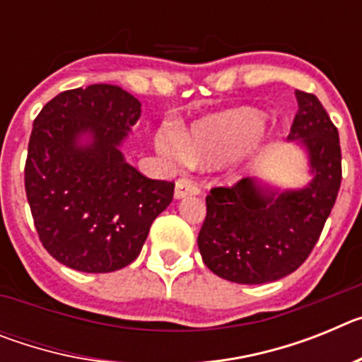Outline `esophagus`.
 I'll list each match as a JSON object with an SVG mask.
<instances>
[{"label":"esophagus","mask_w":362,"mask_h":362,"mask_svg":"<svg viewBox=\"0 0 362 362\" xmlns=\"http://www.w3.org/2000/svg\"><path fill=\"white\" fill-rule=\"evenodd\" d=\"M197 194H199V187H197L192 179L179 177L177 181H175V199H183V197L188 196H197Z\"/></svg>","instance_id":"34e87169"}]
</instances>
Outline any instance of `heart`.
<instances>
[{"instance_id":"heart-1","label":"heart","mask_w":362,"mask_h":362,"mask_svg":"<svg viewBox=\"0 0 362 362\" xmlns=\"http://www.w3.org/2000/svg\"><path fill=\"white\" fill-rule=\"evenodd\" d=\"M263 114L252 108H233L206 117L190 129L185 139L177 132L158 136V148L179 161L217 163L230 158L264 130Z\"/></svg>"}]
</instances>
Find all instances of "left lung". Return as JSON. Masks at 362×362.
<instances>
[{
  "label": "left lung",
  "instance_id": "obj_1",
  "mask_svg": "<svg viewBox=\"0 0 362 362\" xmlns=\"http://www.w3.org/2000/svg\"><path fill=\"white\" fill-rule=\"evenodd\" d=\"M288 139L308 152L313 179L299 190L276 192L245 177L206 196L197 235L203 263L226 281L263 284L296 272L308 259L337 199L343 170L339 132L321 101L296 90Z\"/></svg>",
  "mask_w": 362,
  "mask_h": 362
}]
</instances>
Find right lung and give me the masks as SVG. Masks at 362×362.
I'll use <instances>...</instances> for the list:
<instances>
[{"label": "right lung", "mask_w": 362, "mask_h": 362, "mask_svg": "<svg viewBox=\"0 0 362 362\" xmlns=\"http://www.w3.org/2000/svg\"><path fill=\"white\" fill-rule=\"evenodd\" d=\"M141 103L116 85L57 94L34 119L25 192L45 250L72 270L107 274L139 255L174 183L124 161L119 145ZM88 133L91 143L83 146Z\"/></svg>", "instance_id": "add662e5"}]
</instances>
